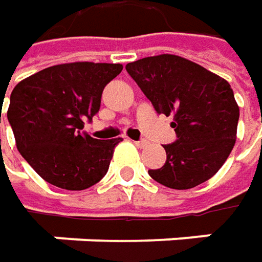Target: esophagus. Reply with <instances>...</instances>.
<instances>
[{
  "mask_svg": "<svg viewBox=\"0 0 262 262\" xmlns=\"http://www.w3.org/2000/svg\"><path fill=\"white\" fill-rule=\"evenodd\" d=\"M133 143H135V145H136V146H138V148H143V146H146V145H148V142H146V141H133Z\"/></svg>",
  "mask_w": 262,
  "mask_h": 262,
  "instance_id": "34e87169",
  "label": "esophagus"
}]
</instances>
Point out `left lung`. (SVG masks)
Segmentation results:
<instances>
[{
	"mask_svg": "<svg viewBox=\"0 0 262 262\" xmlns=\"http://www.w3.org/2000/svg\"><path fill=\"white\" fill-rule=\"evenodd\" d=\"M126 70L157 113L173 116L176 142L164 145V165L148 170L149 176L179 190L211 179L236 142L239 107L229 82L171 54L133 61Z\"/></svg>",
	"mask_w": 262,
	"mask_h": 262,
	"instance_id": "8db88e82",
	"label": "left lung"
}]
</instances>
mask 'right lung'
<instances>
[{
    "label": "right lung",
    "mask_w": 262,
    "mask_h": 262,
    "mask_svg": "<svg viewBox=\"0 0 262 262\" xmlns=\"http://www.w3.org/2000/svg\"><path fill=\"white\" fill-rule=\"evenodd\" d=\"M121 70V64H58L13 89L7 117L18 152L45 182L83 190L107 174L121 138L99 141L82 129L99 111L104 88Z\"/></svg>",
    "instance_id": "right-lung-1"
}]
</instances>
